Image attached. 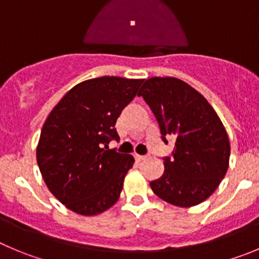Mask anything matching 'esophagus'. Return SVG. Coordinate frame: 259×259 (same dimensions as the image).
<instances>
[{"label":"esophagus","instance_id":"obj_1","mask_svg":"<svg viewBox=\"0 0 259 259\" xmlns=\"http://www.w3.org/2000/svg\"><path fill=\"white\" fill-rule=\"evenodd\" d=\"M134 158H135V161H138V162H141V161H144V159H146L147 157L146 156H141V154H135Z\"/></svg>","mask_w":259,"mask_h":259}]
</instances>
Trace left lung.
I'll return each mask as SVG.
<instances>
[{"label": "left lung", "instance_id": "obj_1", "mask_svg": "<svg viewBox=\"0 0 259 259\" xmlns=\"http://www.w3.org/2000/svg\"><path fill=\"white\" fill-rule=\"evenodd\" d=\"M158 122L162 141L175 138L162 176L149 183L157 197L178 207L206 200L229 168L230 142L216 111L199 92L176 78L148 79L138 93Z\"/></svg>", "mask_w": 259, "mask_h": 259}]
</instances>
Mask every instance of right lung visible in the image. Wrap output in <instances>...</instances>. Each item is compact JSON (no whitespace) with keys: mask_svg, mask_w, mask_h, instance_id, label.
Wrapping results in <instances>:
<instances>
[{"mask_svg":"<svg viewBox=\"0 0 259 259\" xmlns=\"http://www.w3.org/2000/svg\"><path fill=\"white\" fill-rule=\"evenodd\" d=\"M142 83L118 76L81 81L48 115L37 162L50 192L75 213L94 216L117 202L134 157L108 143L118 141L116 120Z\"/></svg>","mask_w":259,"mask_h":259,"instance_id":"add662e5","label":"right lung"}]
</instances>
